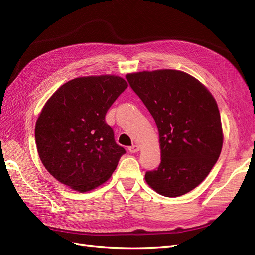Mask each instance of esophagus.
<instances>
[{
  "label": "esophagus",
  "mask_w": 255,
  "mask_h": 255,
  "mask_svg": "<svg viewBox=\"0 0 255 255\" xmlns=\"http://www.w3.org/2000/svg\"><path fill=\"white\" fill-rule=\"evenodd\" d=\"M128 151H129L130 153H136V152L139 151V145L133 144L132 146H129V148H128Z\"/></svg>",
  "instance_id": "esophagus-1"
}]
</instances>
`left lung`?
<instances>
[{
	"label": "left lung",
	"instance_id": "left-lung-1",
	"mask_svg": "<svg viewBox=\"0 0 255 255\" xmlns=\"http://www.w3.org/2000/svg\"><path fill=\"white\" fill-rule=\"evenodd\" d=\"M127 80L158 128L161 160L156 170L145 172V182L161 196L187 194L220 155L223 135L217 103L204 85L179 70L129 73Z\"/></svg>",
	"mask_w": 255,
	"mask_h": 255
}]
</instances>
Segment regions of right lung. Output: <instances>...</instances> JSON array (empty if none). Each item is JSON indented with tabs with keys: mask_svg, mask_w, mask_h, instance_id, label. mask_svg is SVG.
<instances>
[{
	"mask_svg": "<svg viewBox=\"0 0 255 255\" xmlns=\"http://www.w3.org/2000/svg\"><path fill=\"white\" fill-rule=\"evenodd\" d=\"M128 87L120 76L76 78L60 86L37 119L35 139L45 169L61 184L86 192L112 176L125 148L105 121Z\"/></svg>",
	"mask_w": 255,
	"mask_h": 255,
	"instance_id": "right-lung-1",
	"label": "right lung"
}]
</instances>
